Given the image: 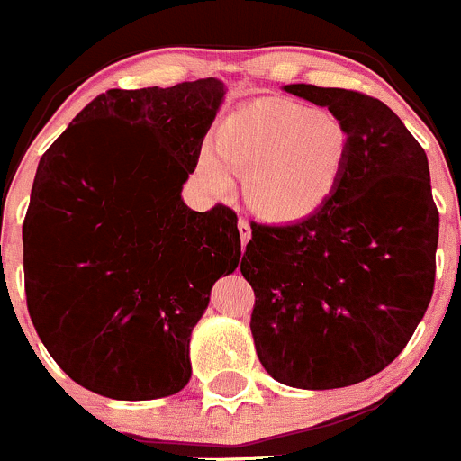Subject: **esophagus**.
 <instances>
[{
  "label": "esophagus",
  "instance_id": "esophagus-1",
  "mask_svg": "<svg viewBox=\"0 0 461 461\" xmlns=\"http://www.w3.org/2000/svg\"><path fill=\"white\" fill-rule=\"evenodd\" d=\"M239 234H240V243H243V248H245V245H248V240L252 239V227H249V222L243 221V218L239 221Z\"/></svg>",
  "mask_w": 461,
  "mask_h": 461
}]
</instances>
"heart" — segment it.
Instances as JSON below:
<instances>
[{"instance_id":"b5f03b06","label":"heart","mask_w":461,"mask_h":461,"mask_svg":"<svg viewBox=\"0 0 461 461\" xmlns=\"http://www.w3.org/2000/svg\"><path fill=\"white\" fill-rule=\"evenodd\" d=\"M213 145L195 159L204 189L227 195L231 168L245 176V195L270 222H302L333 195L349 158L344 123L324 107L284 98H261L230 112L216 128Z\"/></svg>"}]
</instances>
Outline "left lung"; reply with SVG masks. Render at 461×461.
Returning a JSON list of instances; mask_svg holds the SVG:
<instances>
[{"label": "left lung", "mask_w": 461, "mask_h": 461, "mask_svg": "<svg viewBox=\"0 0 461 461\" xmlns=\"http://www.w3.org/2000/svg\"><path fill=\"white\" fill-rule=\"evenodd\" d=\"M284 92L329 107L349 158L320 212L252 227L240 261L257 297L249 329L275 381L335 390L383 372L426 315L439 212L426 150L385 103L306 83Z\"/></svg>", "instance_id": "obj_1"}]
</instances>
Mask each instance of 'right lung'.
<instances>
[{"label":"right lung","instance_id":"1","mask_svg":"<svg viewBox=\"0 0 461 461\" xmlns=\"http://www.w3.org/2000/svg\"><path fill=\"white\" fill-rule=\"evenodd\" d=\"M225 92L218 78L110 89L40 159L22 227L26 303L85 390L150 401L189 383L191 330L240 258L236 213L182 200Z\"/></svg>","mask_w":461,"mask_h":461}]
</instances>
